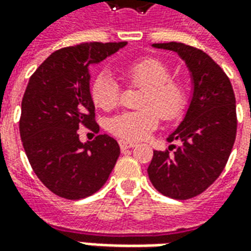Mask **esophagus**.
<instances>
[{"instance_id":"esophagus-1","label":"esophagus","mask_w":251,"mask_h":251,"mask_svg":"<svg viewBox=\"0 0 251 251\" xmlns=\"http://www.w3.org/2000/svg\"><path fill=\"white\" fill-rule=\"evenodd\" d=\"M134 147H136V144H134V142L125 141V140H121L120 141L121 151H126V149H130V148H134Z\"/></svg>"}]
</instances>
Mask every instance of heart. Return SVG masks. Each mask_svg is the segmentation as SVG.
Masks as SVG:
<instances>
[{
    "label": "heart",
    "instance_id": "heart-1",
    "mask_svg": "<svg viewBox=\"0 0 251 251\" xmlns=\"http://www.w3.org/2000/svg\"><path fill=\"white\" fill-rule=\"evenodd\" d=\"M122 75L131 87L144 88L140 111H125L107 122L111 134L126 141L147 138L158 125L160 118L174 122L183 115L187 94L183 84L172 79L168 66L154 57H144L122 67ZM94 104L102 110L118 106L121 90L109 71L98 72L90 86Z\"/></svg>",
    "mask_w": 251,
    "mask_h": 251
}]
</instances>
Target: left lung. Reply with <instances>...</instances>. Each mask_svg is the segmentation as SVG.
<instances>
[{
	"instance_id": "obj_1",
	"label": "left lung",
	"mask_w": 251,
	"mask_h": 251,
	"mask_svg": "<svg viewBox=\"0 0 251 251\" xmlns=\"http://www.w3.org/2000/svg\"><path fill=\"white\" fill-rule=\"evenodd\" d=\"M153 47L177 52L194 77L184 121L167 138L181 147L154 151L148 167L160 194L187 200L204 192L226 167L237 136L235 94L226 72L201 50L174 41Z\"/></svg>"
}]
</instances>
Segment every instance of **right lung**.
Instances as JSON below:
<instances>
[{
	"label": "right lung",
	"instance_id": "1",
	"mask_svg": "<svg viewBox=\"0 0 251 251\" xmlns=\"http://www.w3.org/2000/svg\"><path fill=\"white\" fill-rule=\"evenodd\" d=\"M124 46L126 41H91L57 50L28 82L19 122L23 147L36 176L60 198L77 200L95 194L120 156L113 137L99 134L82 144L77 129L99 131L87 67Z\"/></svg>",
	"mask_w": 251,
	"mask_h": 251
}]
</instances>
